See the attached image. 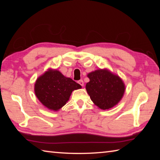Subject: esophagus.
<instances>
[{
    "instance_id": "1",
    "label": "esophagus",
    "mask_w": 160,
    "mask_h": 160,
    "mask_svg": "<svg viewBox=\"0 0 160 160\" xmlns=\"http://www.w3.org/2000/svg\"><path fill=\"white\" fill-rule=\"evenodd\" d=\"M78 82L79 83L80 85L81 86H82V87L84 85V82H83V80H78Z\"/></svg>"
}]
</instances>
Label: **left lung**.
Here are the masks:
<instances>
[{
    "label": "left lung",
    "instance_id": "obj_1",
    "mask_svg": "<svg viewBox=\"0 0 160 160\" xmlns=\"http://www.w3.org/2000/svg\"><path fill=\"white\" fill-rule=\"evenodd\" d=\"M86 90L94 104L106 110L117 104L125 92V85L117 75L107 70H97L88 75Z\"/></svg>",
    "mask_w": 160,
    "mask_h": 160
}]
</instances>
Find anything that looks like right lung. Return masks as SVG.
Segmentation results:
<instances>
[{"label": "right lung", "mask_w": 160, "mask_h": 160, "mask_svg": "<svg viewBox=\"0 0 160 160\" xmlns=\"http://www.w3.org/2000/svg\"><path fill=\"white\" fill-rule=\"evenodd\" d=\"M81 88L79 84L56 70H49L36 81L37 97L48 109L57 111L68 101L72 92Z\"/></svg>", "instance_id": "add662e5"}]
</instances>
